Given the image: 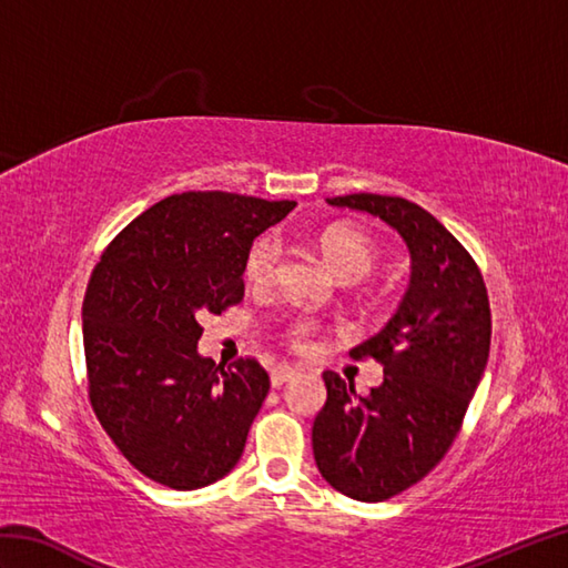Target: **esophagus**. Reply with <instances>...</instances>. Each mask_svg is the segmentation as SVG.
<instances>
[{"label":"esophagus","instance_id":"obj_1","mask_svg":"<svg viewBox=\"0 0 568 568\" xmlns=\"http://www.w3.org/2000/svg\"><path fill=\"white\" fill-rule=\"evenodd\" d=\"M295 376H297V368H293V366H277V368L271 371V385H273V388H281L283 383H287V381L295 378Z\"/></svg>","mask_w":568,"mask_h":568}]
</instances>
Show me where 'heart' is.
<instances>
[{
	"instance_id": "heart-1",
	"label": "heart",
	"mask_w": 568,
	"mask_h": 568,
	"mask_svg": "<svg viewBox=\"0 0 568 568\" xmlns=\"http://www.w3.org/2000/svg\"><path fill=\"white\" fill-rule=\"evenodd\" d=\"M320 251L342 281H361V277H366L378 263V244L366 232H361V229L354 226H329L327 232L320 236ZM281 258L283 248L281 241L275 236H261L253 241L244 263L248 283L258 287L271 285L277 277V271H281ZM315 320L295 317L285 324L283 336L293 348H305L312 336H315Z\"/></svg>"
}]
</instances>
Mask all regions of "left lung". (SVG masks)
<instances>
[{
    "instance_id": "1",
    "label": "left lung",
    "mask_w": 568,
    "mask_h": 568,
    "mask_svg": "<svg viewBox=\"0 0 568 568\" xmlns=\"http://www.w3.org/2000/svg\"><path fill=\"white\" fill-rule=\"evenodd\" d=\"M327 202L381 216L413 256L400 307L352 348L356 361H378L383 383L356 397L352 381L324 371L327 403L312 427L322 478L348 498L381 503L425 478L462 429L488 364V291L470 253L419 204L371 192Z\"/></svg>"
}]
</instances>
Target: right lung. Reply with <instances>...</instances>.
Listing matches in <instances>:
<instances>
[{
	"label": "right lung",
	"mask_w": 568,
	"mask_h": 568,
	"mask_svg": "<svg viewBox=\"0 0 568 568\" xmlns=\"http://www.w3.org/2000/svg\"><path fill=\"white\" fill-rule=\"evenodd\" d=\"M295 202L183 192L155 202L102 251L82 300L90 405L126 462L195 490L244 454L271 378L256 358L197 354L200 320L244 300L253 239Z\"/></svg>",
	"instance_id": "1"
}]
</instances>
